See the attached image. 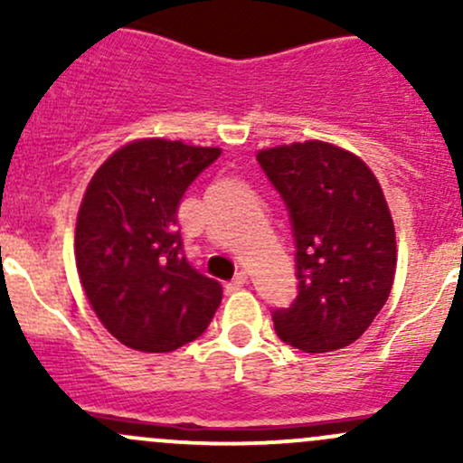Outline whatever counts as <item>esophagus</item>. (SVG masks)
Listing matches in <instances>:
<instances>
[{"mask_svg":"<svg viewBox=\"0 0 463 463\" xmlns=\"http://www.w3.org/2000/svg\"><path fill=\"white\" fill-rule=\"evenodd\" d=\"M246 282H249V275H246L244 270H240V273H237L235 278H232L231 282L226 284V291H228V293H235V291H240L241 287H246Z\"/></svg>","mask_w":463,"mask_h":463,"instance_id":"obj_1","label":"esophagus"}]
</instances>
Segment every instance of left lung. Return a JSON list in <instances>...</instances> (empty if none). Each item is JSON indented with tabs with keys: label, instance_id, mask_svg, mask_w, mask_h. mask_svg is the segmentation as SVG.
I'll return each mask as SVG.
<instances>
[{
	"label": "left lung",
	"instance_id": "8db88e82",
	"mask_svg": "<svg viewBox=\"0 0 463 463\" xmlns=\"http://www.w3.org/2000/svg\"><path fill=\"white\" fill-rule=\"evenodd\" d=\"M296 237L298 298L273 311L279 338L307 354L343 349L387 302L396 237L381 184L343 147L305 141L258 152Z\"/></svg>",
	"mask_w": 463,
	"mask_h": 463
}]
</instances>
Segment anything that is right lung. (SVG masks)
Returning a JSON list of instances; mask_svg holds the SVG:
<instances>
[{
	"mask_svg": "<svg viewBox=\"0 0 463 463\" xmlns=\"http://www.w3.org/2000/svg\"><path fill=\"white\" fill-rule=\"evenodd\" d=\"M219 147L143 138L96 170L76 223V266L89 305L114 338L138 352H175L208 329L222 284L190 266L181 197Z\"/></svg>",
	"mask_w": 463,
	"mask_h": 463,
	"instance_id": "1",
	"label": "right lung"
}]
</instances>
